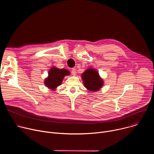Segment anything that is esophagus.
Masks as SVG:
<instances>
[{
  "label": "esophagus",
  "instance_id": "34e87169",
  "mask_svg": "<svg viewBox=\"0 0 154 154\" xmlns=\"http://www.w3.org/2000/svg\"><path fill=\"white\" fill-rule=\"evenodd\" d=\"M71 73L73 75H75L76 74V69L74 68H72L71 70Z\"/></svg>",
  "mask_w": 154,
  "mask_h": 154
}]
</instances>
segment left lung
I'll use <instances>...</instances> for the list:
<instances>
[{
  "label": "left lung",
  "instance_id": "8db88e82",
  "mask_svg": "<svg viewBox=\"0 0 154 154\" xmlns=\"http://www.w3.org/2000/svg\"><path fill=\"white\" fill-rule=\"evenodd\" d=\"M84 86L91 92L99 91L104 82L100 77L97 71L94 68H88L82 74L81 76Z\"/></svg>",
  "mask_w": 154,
  "mask_h": 154
}]
</instances>
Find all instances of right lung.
Masks as SVG:
<instances>
[{
	"instance_id": "obj_1",
	"label": "right lung",
	"mask_w": 154,
	"mask_h": 154,
	"mask_svg": "<svg viewBox=\"0 0 154 154\" xmlns=\"http://www.w3.org/2000/svg\"><path fill=\"white\" fill-rule=\"evenodd\" d=\"M70 72L66 69H58L55 66L52 67L48 72V76L45 80V85L49 89L55 90L60 86L66 75H69Z\"/></svg>"
}]
</instances>
